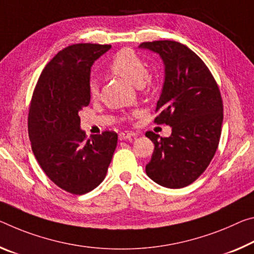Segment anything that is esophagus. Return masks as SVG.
<instances>
[{
    "instance_id": "esophagus-1",
    "label": "esophagus",
    "mask_w": 254,
    "mask_h": 254,
    "mask_svg": "<svg viewBox=\"0 0 254 254\" xmlns=\"http://www.w3.org/2000/svg\"><path fill=\"white\" fill-rule=\"evenodd\" d=\"M135 133L134 132H131V131H123L121 132V133L119 134V139L120 140H127L132 138V136H134Z\"/></svg>"
}]
</instances>
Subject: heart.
Here are the masks:
<instances>
[{"label":"heart","mask_w":254,"mask_h":254,"mask_svg":"<svg viewBox=\"0 0 254 254\" xmlns=\"http://www.w3.org/2000/svg\"><path fill=\"white\" fill-rule=\"evenodd\" d=\"M112 73L121 76L134 86H143L148 76V67L143 60L131 48H123L115 54L110 63ZM88 91L92 99L97 98L99 94V83L91 78L88 83Z\"/></svg>","instance_id":"b5f03b06"}]
</instances>
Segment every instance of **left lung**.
<instances>
[{
	"instance_id": "1",
	"label": "left lung",
	"mask_w": 254,
	"mask_h": 254,
	"mask_svg": "<svg viewBox=\"0 0 254 254\" xmlns=\"http://www.w3.org/2000/svg\"><path fill=\"white\" fill-rule=\"evenodd\" d=\"M139 48L163 60L164 84L155 122L172 127L168 138L146 132L155 144L146 173L162 187L184 188L206 171L218 147L223 124L219 88L202 60L183 44L156 40Z\"/></svg>"
}]
</instances>
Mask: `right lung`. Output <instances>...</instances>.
Segmentation results:
<instances>
[{
	"label": "right lung",
	"instance_id": "1",
	"mask_svg": "<svg viewBox=\"0 0 254 254\" xmlns=\"http://www.w3.org/2000/svg\"><path fill=\"white\" fill-rule=\"evenodd\" d=\"M111 47L63 48L43 70L31 98L28 132L34 155L52 182L72 194H84L103 182L118 144L114 131L87 139L79 116L90 103L92 64Z\"/></svg>",
	"mask_w": 254,
	"mask_h": 254
}]
</instances>
